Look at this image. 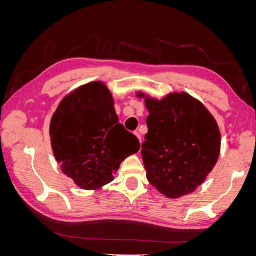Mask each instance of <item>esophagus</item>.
Wrapping results in <instances>:
<instances>
[{
  "instance_id": "esophagus-1",
  "label": "esophagus",
  "mask_w": 256,
  "mask_h": 256,
  "mask_svg": "<svg viewBox=\"0 0 256 256\" xmlns=\"http://www.w3.org/2000/svg\"><path fill=\"white\" fill-rule=\"evenodd\" d=\"M134 136L138 138V140L140 141V143H141V140H142V138H141V136H140V134L138 132V131H134Z\"/></svg>"
}]
</instances>
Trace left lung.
<instances>
[{"instance_id": "obj_1", "label": "left lung", "mask_w": 256, "mask_h": 256, "mask_svg": "<svg viewBox=\"0 0 256 256\" xmlns=\"http://www.w3.org/2000/svg\"><path fill=\"white\" fill-rule=\"evenodd\" d=\"M148 111L141 154L146 178L162 194L178 198L202 184L219 158L221 136L207 108L188 92L160 100L138 92Z\"/></svg>"}]
</instances>
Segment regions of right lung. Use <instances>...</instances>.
Returning <instances> with one entry per match:
<instances>
[{
  "label": "right lung",
  "mask_w": 256,
  "mask_h": 256,
  "mask_svg": "<svg viewBox=\"0 0 256 256\" xmlns=\"http://www.w3.org/2000/svg\"><path fill=\"white\" fill-rule=\"evenodd\" d=\"M52 150L60 170L84 190H97L114 180L124 159L140 143L115 113L104 82L83 84L60 100L50 122Z\"/></svg>",
  "instance_id": "right-lung-1"
}]
</instances>
